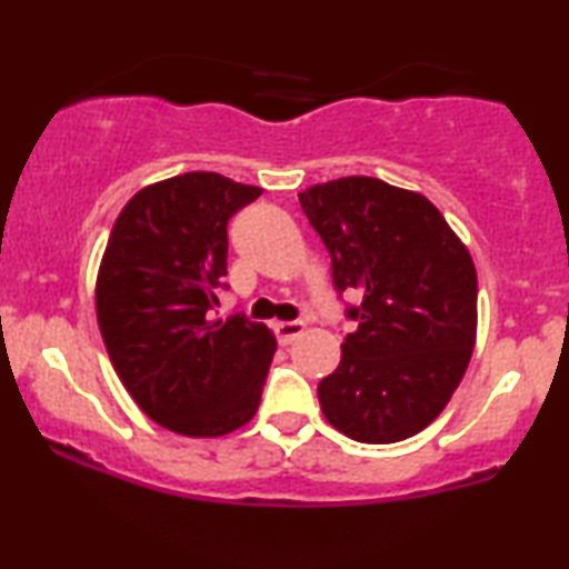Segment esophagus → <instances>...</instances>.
<instances>
[{
  "instance_id": "34e87169",
  "label": "esophagus",
  "mask_w": 569,
  "mask_h": 569,
  "mask_svg": "<svg viewBox=\"0 0 569 569\" xmlns=\"http://www.w3.org/2000/svg\"><path fill=\"white\" fill-rule=\"evenodd\" d=\"M272 329H276V337L280 345H291L293 339L305 335L307 326L302 321H278V323H272Z\"/></svg>"
}]
</instances>
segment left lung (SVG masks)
<instances>
[{
	"label": "left lung",
	"mask_w": 569,
	"mask_h": 569,
	"mask_svg": "<svg viewBox=\"0 0 569 569\" xmlns=\"http://www.w3.org/2000/svg\"><path fill=\"white\" fill-rule=\"evenodd\" d=\"M331 253L337 291L363 293L358 329L318 385L331 428L361 443H396L441 415L476 345V267L426 194L371 179L299 192Z\"/></svg>",
	"instance_id": "1"
}]
</instances>
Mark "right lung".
<instances>
[{
    "instance_id": "obj_1",
    "label": "right lung",
    "mask_w": 569,
    "mask_h": 569,
    "mask_svg": "<svg viewBox=\"0 0 569 569\" xmlns=\"http://www.w3.org/2000/svg\"><path fill=\"white\" fill-rule=\"evenodd\" d=\"M262 189L192 171L139 189L117 217L96 278L109 361L162 428L217 439L259 409L276 335L213 318L227 276V221Z\"/></svg>"
}]
</instances>
